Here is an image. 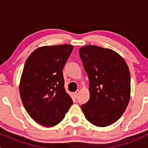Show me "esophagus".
Instances as JSON below:
<instances>
[{
    "mask_svg": "<svg viewBox=\"0 0 148 148\" xmlns=\"http://www.w3.org/2000/svg\"><path fill=\"white\" fill-rule=\"evenodd\" d=\"M79 92H80L79 90H77V92H74V97H75V98H77V97H78L79 94Z\"/></svg>",
    "mask_w": 148,
    "mask_h": 148,
    "instance_id": "34e87169",
    "label": "esophagus"
}]
</instances>
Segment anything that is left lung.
I'll use <instances>...</instances> for the list:
<instances>
[{
	"instance_id": "left-lung-1",
	"label": "left lung",
	"mask_w": 148,
	"mask_h": 148,
	"mask_svg": "<svg viewBox=\"0 0 148 148\" xmlns=\"http://www.w3.org/2000/svg\"><path fill=\"white\" fill-rule=\"evenodd\" d=\"M79 55L89 79L90 97L81 109L97 127L109 126L120 118L130 98V74L125 59L110 49L87 45Z\"/></svg>"
}]
</instances>
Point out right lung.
Wrapping results in <instances>:
<instances>
[{"instance_id":"1","label":"right lung","mask_w":148,"mask_h":148,"mask_svg":"<svg viewBox=\"0 0 148 148\" xmlns=\"http://www.w3.org/2000/svg\"><path fill=\"white\" fill-rule=\"evenodd\" d=\"M74 46H41L30 54L19 84L22 103L30 117L45 127L55 126L73 104L66 93L62 69Z\"/></svg>"}]
</instances>
